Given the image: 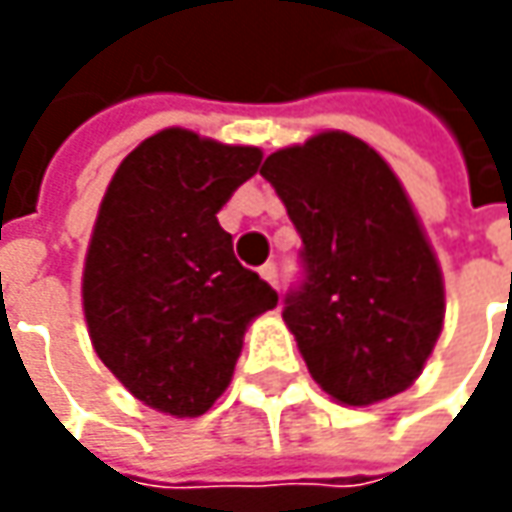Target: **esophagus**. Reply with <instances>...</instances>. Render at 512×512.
Here are the masks:
<instances>
[{
    "label": "esophagus",
    "mask_w": 512,
    "mask_h": 512,
    "mask_svg": "<svg viewBox=\"0 0 512 512\" xmlns=\"http://www.w3.org/2000/svg\"><path fill=\"white\" fill-rule=\"evenodd\" d=\"M259 276L265 279L267 285L279 287V270H276V265H273V262H267V265L259 267Z\"/></svg>",
    "instance_id": "esophagus-1"
}]
</instances>
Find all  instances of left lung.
I'll return each instance as SVG.
<instances>
[{"label":"left lung","instance_id":"left-lung-1","mask_svg":"<svg viewBox=\"0 0 512 512\" xmlns=\"http://www.w3.org/2000/svg\"><path fill=\"white\" fill-rule=\"evenodd\" d=\"M259 173L302 236L282 316L310 376L350 407L407 390L442 333L444 282L396 173L342 130L270 153Z\"/></svg>","mask_w":512,"mask_h":512}]
</instances>
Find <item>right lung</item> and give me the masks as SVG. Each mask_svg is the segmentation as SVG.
Segmentation results:
<instances>
[{
  "label": "right lung",
  "mask_w": 512,
  "mask_h": 512,
  "mask_svg": "<svg viewBox=\"0 0 512 512\" xmlns=\"http://www.w3.org/2000/svg\"><path fill=\"white\" fill-rule=\"evenodd\" d=\"M262 150L168 128L130 150L90 236L82 305L96 356L153 410L193 419L233 379L247 325L279 293L239 265L216 213Z\"/></svg>",
  "instance_id": "obj_1"
}]
</instances>
